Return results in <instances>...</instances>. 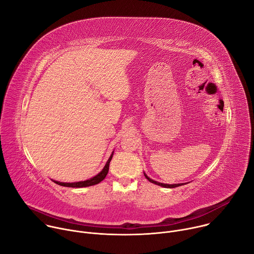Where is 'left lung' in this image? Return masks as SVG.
<instances>
[{
  "instance_id": "obj_1",
  "label": "left lung",
  "mask_w": 254,
  "mask_h": 254,
  "mask_svg": "<svg viewBox=\"0 0 254 254\" xmlns=\"http://www.w3.org/2000/svg\"><path fill=\"white\" fill-rule=\"evenodd\" d=\"M143 175H144V177H146L151 183H154V184H156V185H158V186H161V187H164V188H176V187H180V186H182V185H184V184H186V183H181V184H164V183H160V182H157V181H155V180H153V179H151L150 177H148L147 175H146V173L143 172Z\"/></svg>"
}]
</instances>
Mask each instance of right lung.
<instances>
[{
	"label": "right lung",
	"mask_w": 254,
	"mask_h": 254,
	"mask_svg": "<svg viewBox=\"0 0 254 254\" xmlns=\"http://www.w3.org/2000/svg\"><path fill=\"white\" fill-rule=\"evenodd\" d=\"M113 156H114V152L112 153L111 157L108 158L105 166L103 167V169L97 174L95 175L94 177L88 179V180H85V181H79V182H73V183H64V182H59V181H55V180H52L54 183L60 185V186H64V187H71V188H82V187H89V186H93V185H96L98 183H100L101 181L106 177L107 173H108V169H110V163L113 159Z\"/></svg>",
	"instance_id": "right-lung-1"
}]
</instances>
